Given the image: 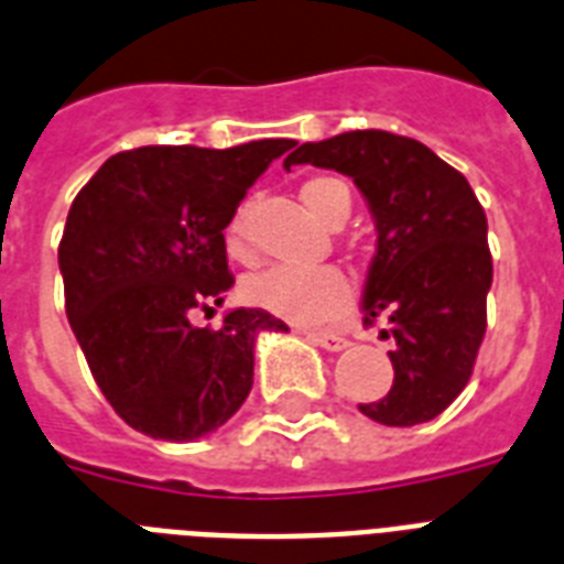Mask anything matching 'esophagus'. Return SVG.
<instances>
[{"mask_svg": "<svg viewBox=\"0 0 564 564\" xmlns=\"http://www.w3.org/2000/svg\"><path fill=\"white\" fill-rule=\"evenodd\" d=\"M306 338H310L313 345L329 350V354H336V350H345V347L350 345V341H347L341 333H329V329H310V333H306Z\"/></svg>", "mask_w": 564, "mask_h": 564, "instance_id": "34e87169", "label": "esophagus"}]
</instances>
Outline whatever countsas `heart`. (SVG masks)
I'll return each instance as SVG.
<instances>
[{
    "label": "heart",
    "instance_id": "1",
    "mask_svg": "<svg viewBox=\"0 0 564 564\" xmlns=\"http://www.w3.org/2000/svg\"><path fill=\"white\" fill-rule=\"evenodd\" d=\"M301 199L315 219L324 226H341L350 214V187L336 176H313L301 185ZM226 251L231 260L249 263L254 258L251 246L249 208L242 205L231 214L226 226ZM242 297L246 304L267 310V313L286 318L295 324H318L336 318L350 301L347 278L336 267L318 269H283L272 267L251 274L242 281Z\"/></svg>",
    "mask_w": 564,
    "mask_h": 564
}]
</instances>
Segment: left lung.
Segmentation results:
<instances>
[{
	"mask_svg": "<svg viewBox=\"0 0 564 564\" xmlns=\"http://www.w3.org/2000/svg\"><path fill=\"white\" fill-rule=\"evenodd\" d=\"M292 164L354 178L377 223L361 310L365 324H386L393 386L359 411L382 425L429 423L466 388L487 333L492 254L478 196L441 155L386 130L306 141L283 159Z\"/></svg>",
	"mask_w": 564,
	"mask_h": 564,
	"instance_id": "8db88e82",
	"label": "left lung"
}]
</instances>
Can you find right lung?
<instances>
[{
    "mask_svg": "<svg viewBox=\"0 0 564 564\" xmlns=\"http://www.w3.org/2000/svg\"><path fill=\"white\" fill-rule=\"evenodd\" d=\"M290 139L208 150H123L68 208L57 260L66 315L100 393L155 441H196L251 391L260 329H290L267 310H231L196 327L235 286L226 231L254 178Z\"/></svg>",
    "mask_w": 564,
    "mask_h": 564,
    "instance_id": "add662e5",
    "label": "right lung"
}]
</instances>
